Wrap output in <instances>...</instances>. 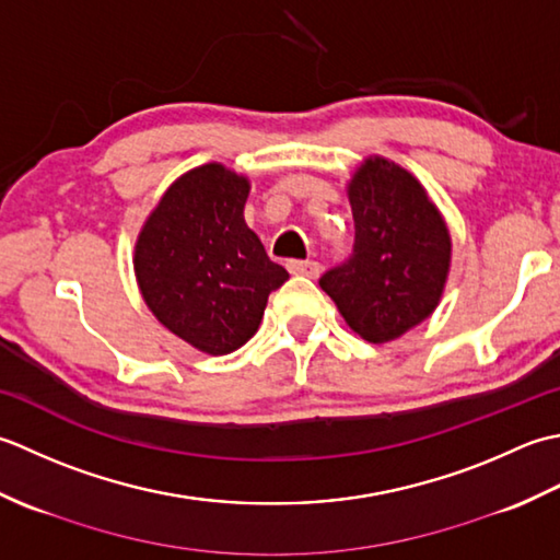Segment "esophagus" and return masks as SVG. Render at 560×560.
Here are the masks:
<instances>
[{"label":"esophagus","mask_w":560,"mask_h":560,"mask_svg":"<svg viewBox=\"0 0 560 560\" xmlns=\"http://www.w3.org/2000/svg\"><path fill=\"white\" fill-rule=\"evenodd\" d=\"M288 270L292 272V276H306V278H316L318 270H322V266L316 264V260H288Z\"/></svg>","instance_id":"34e87169"}]
</instances>
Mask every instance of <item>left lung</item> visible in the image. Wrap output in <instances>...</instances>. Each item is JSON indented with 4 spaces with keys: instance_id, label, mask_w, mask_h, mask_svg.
<instances>
[{
    "instance_id": "obj_1",
    "label": "left lung",
    "mask_w": 560,
    "mask_h": 560,
    "mask_svg": "<svg viewBox=\"0 0 560 560\" xmlns=\"http://www.w3.org/2000/svg\"><path fill=\"white\" fill-rule=\"evenodd\" d=\"M355 242L318 284L348 326L386 343L432 314L450 270V234L418 180L386 159H368L350 190Z\"/></svg>"
}]
</instances>
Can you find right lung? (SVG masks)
<instances>
[{"label":"right lung","instance_id":"obj_1","mask_svg":"<svg viewBox=\"0 0 560 560\" xmlns=\"http://www.w3.org/2000/svg\"><path fill=\"white\" fill-rule=\"evenodd\" d=\"M248 180L220 164L166 190L135 248L142 296L171 334L226 355L256 334L268 294L288 280L244 222Z\"/></svg>","mask_w":560,"mask_h":560}]
</instances>
